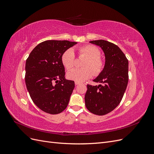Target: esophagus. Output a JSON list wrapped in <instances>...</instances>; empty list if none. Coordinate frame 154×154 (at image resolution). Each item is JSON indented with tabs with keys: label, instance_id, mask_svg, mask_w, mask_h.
I'll list each match as a JSON object with an SVG mask.
<instances>
[{
	"label": "esophagus",
	"instance_id": "34e87169",
	"mask_svg": "<svg viewBox=\"0 0 154 154\" xmlns=\"http://www.w3.org/2000/svg\"><path fill=\"white\" fill-rule=\"evenodd\" d=\"M80 82H75V85H80Z\"/></svg>",
	"mask_w": 154,
	"mask_h": 154
}]
</instances>
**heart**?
I'll return each instance as SVG.
<instances>
[{
  "mask_svg": "<svg viewBox=\"0 0 154 154\" xmlns=\"http://www.w3.org/2000/svg\"><path fill=\"white\" fill-rule=\"evenodd\" d=\"M78 52L79 57L86 58L82 63V66L84 67L74 69L69 71L67 77L69 80L82 82L91 78L94 73L95 76H97L103 71L105 62L100 57V50L96 46L92 45L82 46L78 49ZM61 60L63 66L67 70L72 69L76 63L75 54L72 49H68L65 51L62 54Z\"/></svg>",
  "mask_w": 154,
  "mask_h": 154,
  "instance_id": "obj_1",
  "label": "heart"
}]
</instances>
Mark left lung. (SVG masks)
<instances>
[{"label": "left lung", "instance_id": "8db88e82", "mask_svg": "<svg viewBox=\"0 0 154 154\" xmlns=\"http://www.w3.org/2000/svg\"><path fill=\"white\" fill-rule=\"evenodd\" d=\"M90 43L103 51L105 64L103 71L94 82L101 85H87L85 96L87 109L91 113L103 116L112 111L122 101L128 82V61L118 45L104 40Z\"/></svg>", "mask_w": 154, "mask_h": 154}]
</instances>
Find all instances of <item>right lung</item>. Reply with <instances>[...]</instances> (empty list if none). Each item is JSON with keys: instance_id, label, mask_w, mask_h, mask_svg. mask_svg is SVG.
Segmentation results:
<instances>
[{"instance_id": "right-lung-1", "label": "right lung", "mask_w": 154, "mask_h": 154, "mask_svg": "<svg viewBox=\"0 0 154 154\" xmlns=\"http://www.w3.org/2000/svg\"><path fill=\"white\" fill-rule=\"evenodd\" d=\"M76 44L68 40H46L37 45L26 60L27 89L33 103L46 113H61L68 105L75 85L74 81L65 78L61 57Z\"/></svg>"}]
</instances>
